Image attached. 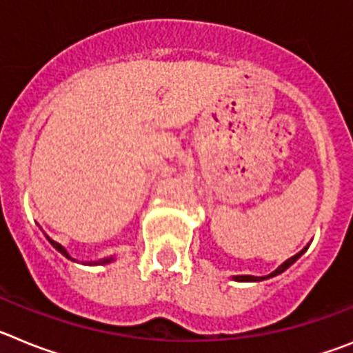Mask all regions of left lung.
<instances>
[{"label":"left lung","mask_w":353,"mask_h":353,"mask_svg":"<svg viewBox=\"0 0 353 353\" xmlns=\"http://www.w3.org/2000/svg\"><path fill=\"white\" fill-rule=\"evenodd\" d=\"M305 251H307V248H304V249H302L301 252H297V254H295V256L288 258V260H286L285 263L279 265V267H277V269L274 270L272 274H269V276H265V277H256V276H233V279H235V281H261V279H269V277H274V276H277V274L285 272V270L288 269L290 265L295 263V261H297L299 258H301Z\"/></svg>","instance_id":"left-lung-1"}]
</instances>
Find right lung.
<instances>
[{
    "instance_id": "add662e5",
    "label": "right lung",
    "mask_w": 353,
    "mask_h": 353,
    "mask_svg": "<svg viewBox=\"0 0 353 353\" xmlns=\"http://www.w3.org/2000/svg\"><path fill=\"white\" fill-rule=\"evenodd\" d=\"M46 239H48V240H49V244H51L52 248L56 249V251H60L61 254H63L65 258H68V260H72V261H76V260H74V258L70 256V254H68V252H67V249H65L63 245H61V244H58V242H54V240H52V239H49L48 235H46ZM111 261H114V256L102 258V260H97V261H88V265H105V263H111ZM83 263H84V261H83Z\"/></svg>"
}]
</instances>
